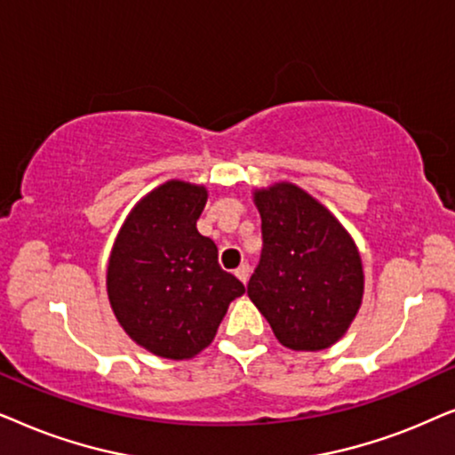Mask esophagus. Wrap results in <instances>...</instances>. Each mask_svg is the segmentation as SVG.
<instances>
[{"label":"esophagus","instance_id":"obj_1","mask_svg":"<svg viewBox=\"0 0 455 455\" xmlns=\"http://www.w3.org/2000/svg\"><path fill=\"white\" fill-rule=\"evenodd\" d=\"M250 272H251V268H250V264H247V262H243V264H241V266H239V268H237V270H235V275H237V278H239V281L245 284L247 281H250Z\"/></svg>","mask_w":455,"mask_h":455}]
</instances>
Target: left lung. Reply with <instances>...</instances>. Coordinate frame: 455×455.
<instances>
[{
    "instance_id": "8db88e82",
    "label": "left lung",
    "mask_w": 455,
    "mask_h": 455,
    "mask_svg": "<svg viewBox=\"0 0 455 455\" xmlns=\"http://www.w3.org/2000/svg\"><path fill=\"white\" fill-rule=\"evenodd\" d=\"M256 205L262 253L247 295L284 347H331L349 329L364 293L354 241L323 204L291 183L256 191Z\"/></svg>"
}]
</instances>
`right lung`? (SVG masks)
<instances>
[{
  "mask_svg": "<svg viewBox=\"0 0 455 455\" xmlns=\"http://www.w3.org/2000/svg\"><path fill=\"white\" fill-rule=\"evenodd\" d=\"M204 187L168 180L126 218L108 264V298L132 341L160 358L187 360L208 347L243 283L218 264L197 231Z\"/></svg>",
  "mask_w": 455,
  "mask_h": 455,
  "instance_id": "obj_1",
  "label": "right lung"
}]
</instances>
